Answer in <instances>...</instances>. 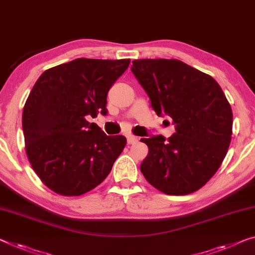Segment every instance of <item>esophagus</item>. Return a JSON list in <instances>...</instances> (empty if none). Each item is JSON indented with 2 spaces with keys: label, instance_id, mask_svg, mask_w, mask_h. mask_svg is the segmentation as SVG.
Masks as SVG:
<instances>
[{
  "label": "esophagus",
  "instance_id": "1",
  "mask_svg": "<svg viewBox=\"0 0 255 255\" xmlns=\"http://www.w3.org/2000/svg\"><path fill=\"white\" fill-rule=\"evenodd\" d=\"M137 140H138V138L134 135H128L127 136V143L128 144H135L136 142H137Z\"/></svg>",
  "mask_w": 255,
  "mask_h": 255
}]
</instances>
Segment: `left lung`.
<instances>
[{
    "instance_id": "obj_1",
    "label": "left lung",
    "mask_w": 255,
    "mask_h": 255,
    "mask_svg": "<svg viewBox=\"0 0 255 255\" xmlns=\"http://www.w3.org/2000/svg\"><path fill=\"white\" fill-rule=\"evenodd\" d=\"M131 72L157 116H167L175 132L142 138L149 154L140 165L146 181L166 195H188L211 180L233 135V111L221 87L177 59H137Z\"/></svg>"
}]
</instances>
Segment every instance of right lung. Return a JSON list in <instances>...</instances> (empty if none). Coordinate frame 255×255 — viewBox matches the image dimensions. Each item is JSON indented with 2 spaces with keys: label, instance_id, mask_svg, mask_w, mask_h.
Returning <instances> with one entry per match:
<instances>
[{
  "label": "right lung",
  "instance_id": "obj_1",
  "mask_svg": "<svg viewBox=\"0 0 255 255\" xmlns=\"http://www.w3.org/2000/svg\"><path fill=\"white\" fill-rule=\"evenodd\" d=\"M130 59L78 58L44 71L22 111L25 150L40 180L62 196L96 188L127 139L108 136L88 118L106 116V97Z\"/></svg>",
  "mask_w": 255,
  "mask_h": 255
}]
</instances>
